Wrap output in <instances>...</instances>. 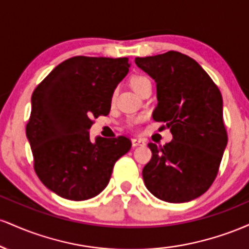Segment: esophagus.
Wrapping results in <instances>:
<instances>
[{
    "instance_id": "esophagus-1",
    "label": "esophagus",
    "mask_w": 249,
    "mask_h": 249,
    "mask_svg": "<svg viewBox=\"0 0 249 249\" xmlns=\"http://www.w3.org/2000/svg\"><path fill=\"white\" fill-rule=\"evenodd\" d=\"M132 147H137V146H142V145H145V141L142 138H133L132 141Z\"/></svg>"
}]
</instances>
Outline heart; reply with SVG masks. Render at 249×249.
I'll list each match as a JSON object with an SVG mask.
<instances>
[{
	"label": "heart",
	"instance_id": "obj_1",
	"mask_svg": "<svg viewBox=\"0 0 249 249\" xmlns=\"http://www.w3.org/2000/svg\"><path fill=\"white\" fill-rule=\"evenodd\" d=\"M147 82H150V81H148L146 77L141 76V75L133 76L132 78H131V85H132L133 90L136 91V92L142 87V85L145 84V83H147Z\"/></svg>",
	"mask_w": 249,
	"mask_h": 249
}]
</instances>
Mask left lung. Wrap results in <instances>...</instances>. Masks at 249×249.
<instances>
[{
  "instance_id": "obj_1",
  "label": "left lung",
  "mask_w": 249,
  "mask_h": 249,
  "mask_svg": "<svg viewBox=\"0 0 249 249\" xmlns=\"http://www.w3.org/2000/svg\"><path fill=\"white\" fill-rule=\"evenodd\" d=\"M137 67L157 84L156 122L172 142L148 144L152 158L142 170L145 186L167 202H188L210 188L227 146L222 96L207 72L178 51L137 57Z\"/></svg>"
}]
</instances>
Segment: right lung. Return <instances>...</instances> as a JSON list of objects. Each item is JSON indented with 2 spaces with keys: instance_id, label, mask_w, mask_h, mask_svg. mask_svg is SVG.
I'll return each instance as SVG.
<instances>
[{
  "instance_id": "1",
  "label": "right lung",
  "mask_w": 249,
  "mask_h": 249,
  "mask_svg": "<svg viewBox=\"0 0 249 249\" xmlns=\"http://www.w3.org/2000/svg\"><path fill=\"white\" fill-rule=\"evenodd\" d=\"M130 65L126 57H71L33 92L27 138L36 174L51 192L75 201L98 196L116 161L130 151L126 137L91 142L89 133L92 118L108 115Z\"/></svg>"
}]
</instances>
